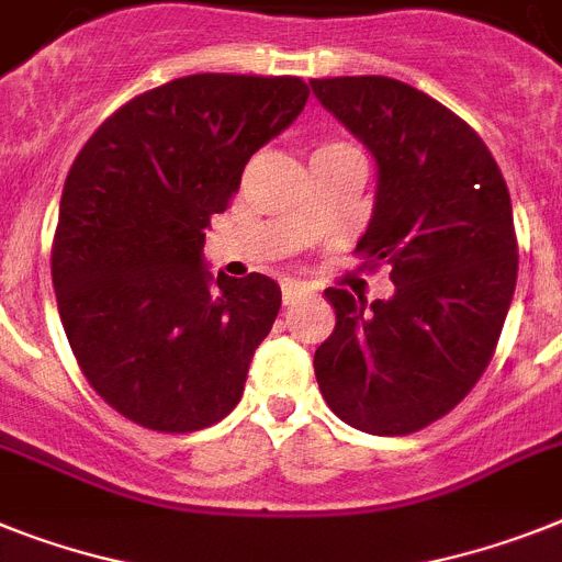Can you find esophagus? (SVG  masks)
I'll list each match as a JSON object with an SVG mask.
<instances>
[{"instance_id":"1","label":"esophagus","mask_w":562,"mask_h":562,"mask_svg":"<svg viewBox=\"0 0 562 562\" xmlns=\"http://www.w3.org/2000/svg\"><path fill=\"white\" fill-rule=\"evenodd\" d=\"M310 286L301 284V281H284L281 284V299H284V304H295V301L301 299V295H307Z\"/></svg>"}]
</instances>
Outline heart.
Wrapping results in <instances>:
<instances>
[{"label":"heart","instance_id":"heart-1","mask_svg":"<svg viewBox=\"0 0 562 562\" xmlns=\"http://www.w3.org/2000/svg\"><path fill=\"white\" fill-rule=\"evenodd\" d=\"M327 148H356V146H350V143H324V146H318L315 148V151H327Z\"/></svg>","mask_w":562,"mask_h":562}]
</instances>
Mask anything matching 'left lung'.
<instances>
[{
	"mask_svg": "<svg viewBox=\"0 0 562 562\" xmlns=\"http://www.w3.org/2000/svg\"><path fill=\"white\" fill-rule=\"evenodd\" d=\"M313 94L370 148L379 189L356 252L387 263L393 299L327 286L336 310L315 350L324 402L347 425L405 437L471 393L497 350L517 284L512 194L480 134L391 77L310 80Z\"/></svg>",
	"mask_w": 562,
	"mask_h": 562,
	"instance_id": "obj_1",
	"label": "left lung"
}]
</instances>
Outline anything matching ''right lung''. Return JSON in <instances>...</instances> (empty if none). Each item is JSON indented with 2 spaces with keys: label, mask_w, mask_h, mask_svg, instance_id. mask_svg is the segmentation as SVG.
Here are the masks:
<instances>
[{
  "label": "right lung",
  "mask_w": 562,
  "mask_h": 562,
  "mask_svg": "<svg viewBox=\"0 0 562 562\" xmlns=\"http://www.w3.org/2000/svg\"><path fill=\"white\" fill-rule=\"evenodd\" d=\"M301 77L192 74L120 105L65 178L50 278L97 396L157 434H192L240 402L270 336L272 278L212 276L203 238L249 157L299 117Z\"/></svg>",
  "instance_id": "add662e5"
}]
</instances>
